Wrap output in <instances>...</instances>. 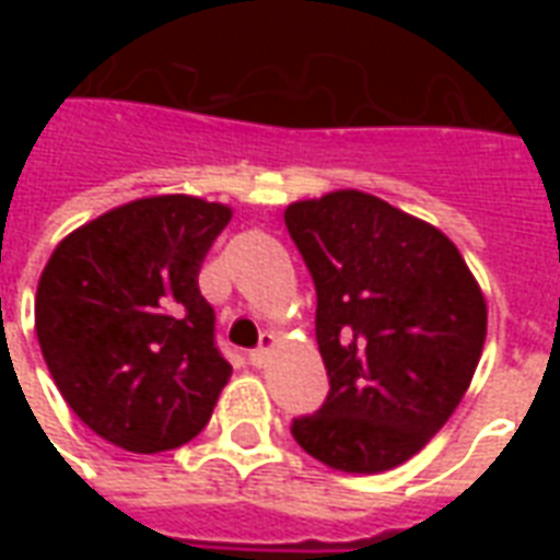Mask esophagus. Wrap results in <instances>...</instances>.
<instances>
[{
	"instance_id": "obj_1",
	"label": "esophagus",
	"mask_w": 560,
	"mask_h": 560,
	"mask_svg": "<svg viewBox=\"0 0 560 560\" xmlns=\"http://www.w3.org/2000/svg\"><path fill=\"white\" fill-rule=\"evenodd\" d=\"M276 345H279V341H276V336H272V332H264V336H260V345H257L255 351L248 353L252 365H257V369H260V365H267L269 353H272V348H276Z\"/></svg>"
}]
</instances>
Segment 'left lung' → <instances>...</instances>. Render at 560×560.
<instances>
[{
    "label": "left lung",
    "mask_w": 560,
    "mask_h": 560,
    "mask_svg": "<svg viewBox=\"0 0 560 560\" xmlns=\"http://www.w3.org/2000/svg\"><path fill=\"white\" fill-rule=\"evenodd\" d=\"M284 224L317 291L327 401L291 432L345 474H381L441 432L480 363L486 300L429 221L357 188L296 200Z\"/></svg>",
    "instance_id": "1"
}]
</instances>
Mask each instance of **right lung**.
<instances>
[{"label":"right lung","instance_id":"obj_1","mask_svg":"<svg viewBox=\"0 0 560 560\" xmlns=\"http://www.w3.org/2000/svg\"><path fill=\"white\" fill-rule=\"evenodd\" d=\"M231 215L200 197H140L68 233L38 279L35 332L56 387L128 453L188 444L231 377L197 288Z\"/></svg>","mask_w":560,"mask_h":560}]
</instances>
